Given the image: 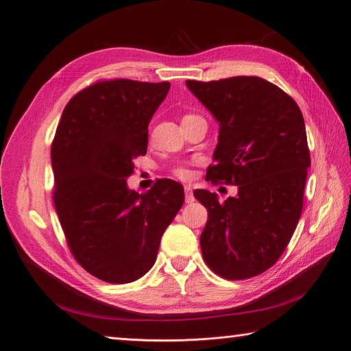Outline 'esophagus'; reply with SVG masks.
Listing matches in <instances>:
<instances>
[{
    "label": "esophagus",
    "instance_id": "esophagus-1",
    "mask_svg": "<svg viewBox=\"0 0 351 351\" xmlns=\"http://www.w3.org/2000/svg\"><path fill=\"white\" fill-rule=\"evenodd\" d=\"M184 195H186V204H192V202H195V196H193V192H192V189H190V186L184 187Z\"/></svg>",
    "mask_w": 351,
    "mask_h": 351
}]
</instances>
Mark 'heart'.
Here are the masks:
<instances>
[{
  "mask_svg": "<svg viewBox=\"0 0 351 351\" xmlns=\"http://www.w3.org/2000/svg\"><path fill=\"white\" fill-rule=\"evenodd\" d=\"M190 117H193V115H186L183 120L190 119ZM173 174H174L177 178H182V180H187V178L192 177V171H190V168H189L187 165H183V164L176 165V167L173 168Z\"/></svg>",
  "mask_w": 351,
  "mask_h": 351,
  "instance_id": "1",
  "label": "heart"
}]
</instances>
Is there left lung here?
Here are the masks:
<instances>
[{"label":"left lung","mask_w":351,"mask_h":351,"mask_svg":"<svg viewBox=\"0 0 351 351\" xmlns=\"http://www.w3.org/2000/svg\"><path fill=\"white\" fill-rule=\"evenodd\" d=\"M186 86L219 123L206 180L239 186L224 204L208 190L193 193L208 209L202 254L222 278L254 277L278 261L302 215L311 167L302 111L256 76L187 80Z\"/></svg>","instance_id":"8db88e82"}]
</instances>
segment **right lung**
Segmentation results:
<instances>
[{
  "label": "right lung",
  "instance_id": "right-lung-1",
  "mask_svg": "<svg viewBox=\"0 0 351 351\" xmlns=\"http://www.w3.org/2000/svg\"><path fill=\"white\" fill-rule=\"evenodd\" d=\"M168 90V82H98L74 95L58 123L51 147L54 205L73 256L102 281L143 277L183 206L184 190L174 180H159L145 195L127 186Z\"/></svg>",
  "mask_w": 351,
  "mask_h": 351
}]
</instances>
